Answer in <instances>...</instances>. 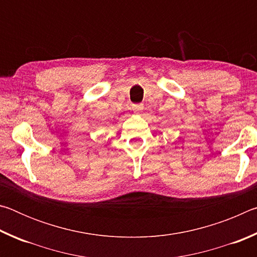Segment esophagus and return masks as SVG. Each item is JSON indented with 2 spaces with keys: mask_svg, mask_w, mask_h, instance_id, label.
Listing matches in <instances>:
<instances>
[{
  "mask_svg": "<svg viewBox=\"0 0 257 257\" xmlns=\"http://www.w3.org/2000/svg\"><path fill=\"white\" fill-rule=\"evenodd\" d=\"M143 108H144V106H143V104H134V105H133V110L135 112H137V113L142 112Z\"/></svg>",
  "mask_w": 257,
  "mask_h": 257,
  "instance_id": "obj_1",
  "label": "esophagus"
}]
</instances>
